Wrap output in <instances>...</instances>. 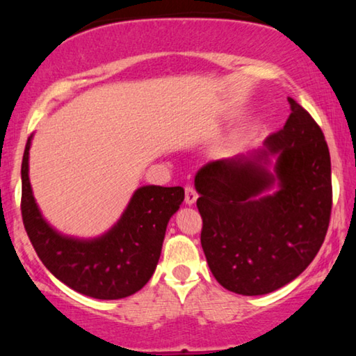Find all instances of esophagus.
<instances>
[{"label": "esophagus", "mask_w": 356, "mask_h": 356, "mask_svg": "<svg viewBox=\"0 0 356 356\" xmlns=\"http://www.w3.org/2000/svg\"><path fill=\"white\" fill-rule=\"evenodd\" d=\"M196 200H197V193H196V190L193 188L191 185H186V186H185V202L188 204V206H193V204L196 202Z\"/></svg>", "instance_id": "1"}]
</instances>
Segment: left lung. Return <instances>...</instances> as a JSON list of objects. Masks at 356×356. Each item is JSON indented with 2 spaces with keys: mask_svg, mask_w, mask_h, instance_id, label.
Wrapping results in <instances>:
<instances>
[{
  "mask_svg": "<svg viewBox=\"0 0 356 356\" xmlns=\"http://www.w3.org/2000/svg\"><path fill=\"white\" fill-rule=\"evenodd\" d=\"M291 116L264 146L210 161L195 177L201 245L210 272L227 291L264 295L312 262L327 236L333 188L321 127L293 99ZM277 156L275 170H268ZM276 183L279 190L267 193Z\"/></svg>",
  "mask_w": 356,
  "mask_h": 356,
  "instance_id": "left-lung-1",
  "label": "left lung"
}]
</instances>
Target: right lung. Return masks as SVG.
Instances as JSON below:
<instances>
[{"label": "right lung", "instance_id": "obj_1", "mask_svg": "<svg viewBox=\"0 0 356 356\" xmlns=\"http://www.w3.org/2000/svg\"><path fill=\"white\" fill-rule=\"evenodd\" d=\"M28 138L22 161V218L42 264L74 291L99 300L125 298L140 291L159 264L168 221L185 197L182 186L138 188L122 216L104 236H63L44 220L29 184Z\"/></svg>", "mask_w": 356, "mask_h": 356}]
</instances>
